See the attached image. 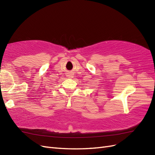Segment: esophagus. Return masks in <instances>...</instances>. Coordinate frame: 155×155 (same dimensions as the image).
Segmentation results:
<instances>
[{"instance_id": "1", "label": "esophagus", "mask_w": 155, "mask_h": 155, "mask_svg": "<svg viewBox=\"0 0 155 155\" xmlns=\"http://www.w3.org/2000/svg\"><path fill=\"white\" fill-rule=\"evenodd\" d=\"M70 78H72V75H70V76H68Z\"/></svg>"}]
</instances>
